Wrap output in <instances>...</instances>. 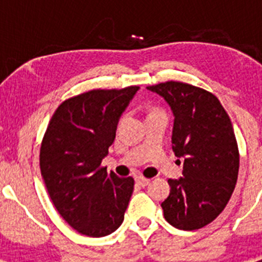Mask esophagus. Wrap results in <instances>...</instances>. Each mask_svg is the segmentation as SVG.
<instances>
[{
	"mask_svg": "<svg viewBox=\"0 0 262 262\" xmlns=\"http://www.w3.org/2000/svg\"><path fill=\"white\" fill-rule=\"evenodd\" d=\"M135 180H136V182L140 185V186H147V185L151 182V180L147 177H144V176H136Z\"/></svg>",
	"mask_w": 262,
	"mask_h": 262,
	"instance_id": "esophagus-1",
	"label": "esophagus"
}]
</instances>
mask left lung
I'll use <instances>...</instances> for the list:
<instances>
[{
	"label": "left lung",
	"mask_w": 262,
	"mask_h": 262,
	"mask_svg": "<svg viewBox=\"0 0 262 262\" xmlns=\"http://www.w3.org/2000/svg\"><path fill=\"white\" fill-rule=\"evenodd\" d=\"M147 89L172 108L173 151L184 157V177L168 180L164 217L178 230H200L223 211L237 181L240 155L232 123L216 96L202 88L166 81Z\"/></svg>",
	"instance_id": "left-lung-1"
}]
</instances>
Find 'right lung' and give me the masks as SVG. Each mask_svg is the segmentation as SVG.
Returning <instances> with one entry per match:
<instances>
[{
    "label": "right lung",
    "instance_id": "add662e5",
    "mask_svg": "<svg viewBox=\"0 0 262 262\" xmlns=\"http://www.w3.org/2000/svg\"><path fill=\"white\" fill-rule=\"evenodd\" d=\"M138 89H93L71 97L55 110L43 136L39 163L51 201L82 235L102 237L123 222L135 181L107 172L102 160Z\"/></svg>",
    "mask_w": 262,
    "mask_h": 262
}]
</instances>
